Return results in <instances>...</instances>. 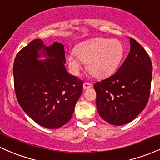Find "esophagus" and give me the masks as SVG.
<instances>
[{"label": "esophagus", "instance_id": "obj_1", "mask_svg": "<svg viewBox=\"0 0 160 160\" xmlns=\"http://www.w3.org/2000/svg\"><path fill=\"white\" fill-rule=\"evenodd\" d=\"M92 86V83H90V82H85L83 83V88L84 89H89V88H90Z\"/></svg>", "mask_w": 160, "mask_h": 160}]
</instances>
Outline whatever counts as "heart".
<instances>
[{
    "label": "heart",
    "mask_w": 160,
    "mask_h": 160,
    "mask_svg": "<svg viewBox=\"0 0 160 160\" xmlns=\"http://www.w3.org/2000/svg\"><path fill=\"white\" fill-rule=\"evenodd\" d=\"M75 54L68 56V65L73 74L78 76L82 62H87L89 71L95 77L102 78L113 73L124 54L122 43L117 40L99 38L83 42L75 49Z\"/></svg>",
    "instance_id": "obj_1"
}]
</instances>
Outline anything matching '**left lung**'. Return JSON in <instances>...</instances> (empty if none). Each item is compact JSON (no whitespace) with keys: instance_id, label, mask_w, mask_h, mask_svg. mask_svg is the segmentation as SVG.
I'll return each mask as SVG.
<instances>
[{"instance_id":"left-lung-1","label":"left lung","mask_w":160,"mask_h":160,"mask_svg":"<svg viewBox=\"0 0 160 160\" xmlns=\"http://www.w3.org/2000/svg\"><path fill=\"white\" fill-rule=\"evenodd\" d=\"M128 56L114 74L94 84L99 115L114 126L133 120L146 107L150 97L151 60L132 38Z\"/></svg>"}]
</instances>
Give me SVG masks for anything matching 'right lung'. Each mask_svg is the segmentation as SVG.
<instances>
[{"label": "right lung", "instance_id": "add662e5", "mask_svg": "<svg viewBox=\"0 0 160 160\" xmlns=\"http://www.w3.org/2000/svg\"><path fill=\"white\" fill-rule=\"evenodd\" d=\"M40 50L51 58L38 61ZM64 63V45L54 42L45 47L40 39L31 41L14 60V88L19 105L37 123L50 129L71 120L82 91L83 82L69 74Z\"/></svg>", "mask_w": 160, "mask_h": 160}]
</instances>
